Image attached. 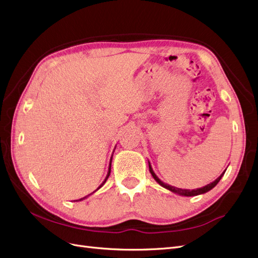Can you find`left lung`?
Masks as SVG:
<instances>
[{"label": "left lung", "mask_w": 258, "mask_h": 258, "mask_svg": "<svg viewBox=\"0 0 258 258\" xmlns=\"http://www.w3.org/2000/svg\"><path fill=\"white\" fill-rule=\"evenodd\" d=\"M149 169H150V172H151L152 176H153V178L156 180V182H157L161 187H164V188H166V189L170 190L171 192L176 194V195H179V196H183V197H195V196H199V195H203V194L208 192L209 190H212V189H213V188H214V187L219 183V180H220V179L222 178V176L224 175L225 171H226V170H224V172H222V173H221V175L219 176L218 178H216L213 183H211V184H207L206 186L201 187V188H197V189L190 190V189H182V188H177V187L171 186V185H169V184L164 183L163 180L159 179V178H158V176L155 174V172L153 171V168H152V166H151V163H150V161H149Z\"/></svg>", "instance_id": "8db88e82"}]
</instances>
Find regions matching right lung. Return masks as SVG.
<instances>
[{
    "label": "right lung",
    "instance_id": "obj_1",
    "mask_svg": "<svg viewBox=\"0 0 258 258\" xmlns=\"http://www.w3.org/2000/svg\"><path fill=\"white\" fill-rule=\"evenodd\" d=\"M114 149H116V148H114ZM114 151V150H113ZM112 155H113V152H112ZM112 155H111V157H110V160H109V167H108V172H107V175H106V177H105V179L103 180V183L97 188V190H94V191L92 192V194H94L95 191H98V190L101 188V187H103V185L105 184V183H106V180H107V178L109 177V175H110V169H111V160H112ZM92 194H90V195H92ZM89 195V196H90ZM89 196H87V197H85V198H82V199H80V200H76V201H82V200H84V199H86V198H88Z\"/></svg>",
    "mask_w": 258,
    "mask_h": 258
}]
</instances>
